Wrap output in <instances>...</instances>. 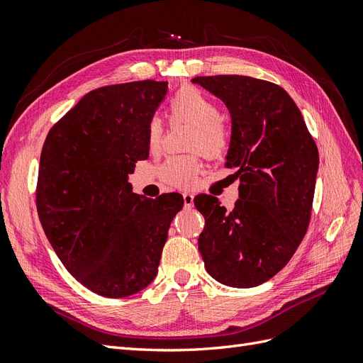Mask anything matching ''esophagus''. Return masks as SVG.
Here are the masks:
<instances>
[{
    "label": "esophagus",
    "mask_w": 363,
    "mask_h": 363,
    "mask_svg": "<svg viewBox=\"0 0 363 363\" xmlns=\"http://www.w3.org/2000/svg\"><path fill=\"white\" fill-rule=\"evenodd\" d=\"M182 198H184L185 207H191L193 206V201H194V194L193 193H182Z\"/></svg>",
    "instance_id": "esophagus-1"
}]
</instances>
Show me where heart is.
I'll list each match as a JSON object with an SVG mask.
<instances>
[{"mask_svg":"<svg viewBox=\"0 0 363 363\" xmlns=\"http://www.w3.org/2000/svg\"><path fill=\"white\" fill-rule=\"evenodd\" d=\"M170 113L174 119L187 121L194 125L189 139L191 150H201L208 157L220 156L227 150L228 136L220 124V110L206 93L196 87H182L174 93L169 102ZM162 139V123L160 118H152L147 130V143L150 150L160 148ZM199 170V162L194 156H173L161 169L164 182L174 187H193Z\"/></svg>","mask_w":363,"mask_h":363,"instance_id":"b5f03b06","label":"heart"}]
</instances>
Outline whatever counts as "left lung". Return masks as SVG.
Returning <instances> with one entry per match:
<instances>
[{
	"label": "left lung",
	"mask_w": 363,
	"mask_h": 363,
	"mask_svg": "<svg viewBox=\"0 0 363 363\" xmlns=\"http://www.w3.org/2000/svg\"><path fill=\"white\" fill-rule=\"evenodd\" d=\"M227 106L231 139L225 165L238 169L233 210L199 194L206 219L199 252L218 282L257 286L288 264L310 224L319 152L301 110L273 82L240 75L198 77Z\"/></svg>",
	"instance_id": "1"
}]
</instances>
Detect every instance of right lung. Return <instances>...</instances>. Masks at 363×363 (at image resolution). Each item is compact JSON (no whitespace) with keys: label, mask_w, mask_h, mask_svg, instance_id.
I'll return each instance as SVG.
<instances>
[{"label":"right lung","mask_w":363,"mask_h":363,"mask_svg":"<svg viewBox=\"0 0 363 363\" xmlns=\"http://www.w3.org/2000/svg\"><path fill=\"white\" fill-rule=\"evenodd\" d=\"M167 81H135L89 91L43 145L36 208L67 272L89 290L125 297L152 284L179 193L150 199L128 174L147 160V130Z\"/></svg>","instance_id":"add662e5"}]
</instances>
